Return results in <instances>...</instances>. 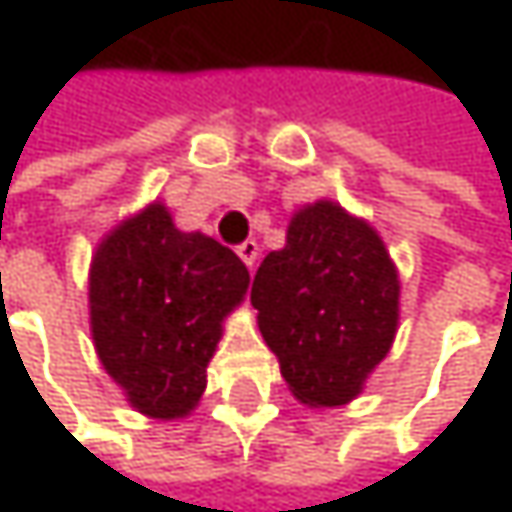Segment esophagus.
I'll list each match as a JSON object with an SVG mask.
<instances>
[{
	"mask_svg": "<svg viewBox=\"0 0 512 512\" xmlns=\"http://www.w3.org/2000/svg\"><path fill=\"white\" fill-rule=\"evenodd\" d=\"M237 255H240V260H243V263H246V266L252 269V266L257 263V255H260V249H257L255 240H246V243H240V246H237Z\"/></svg>",
	"mask_w": 512,
	"mask_h": 512,
	"instance_id": "34e87169",
	"label": "esophagus"
}]
</instances>
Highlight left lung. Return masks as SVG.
<instances>
[{"label": "left lung", "instance_id": "1", "mask_svg": "<svg viewBox=\"0 0 512 512\" xmlns=\"http://www.w3.org/2000/svg\"><path fill=\"white\" fill-rule=\"evenodd\" d=\"M400 281L376 231L338 204L299 210L287 246L252 281L257 326L281 376L308 406H344L388 356Z\"/></svg>", "mask_w": 512, "mask_h": 512}]
</instances>
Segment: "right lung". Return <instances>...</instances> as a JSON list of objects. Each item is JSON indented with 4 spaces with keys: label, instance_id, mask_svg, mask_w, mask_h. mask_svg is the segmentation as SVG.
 <instances>
[{
    "label": "right lung",
    "instance_id": "1",
    "mask_svg": "<svg viewBox=\"0 0 512 512\" xmlns=\"http://www.w3.org/2000/svg\"><path fill=\"white\" fill-rule=\"evenodd\" d=\"M246 287L240 257L204 234L177 231L162 204L100 243L88 281L94 347L139 412L183 418L195 409L222 320Z\"/></svg>",
    "mask_w": 512,
    "mask_h": 512
}]
</instances>
